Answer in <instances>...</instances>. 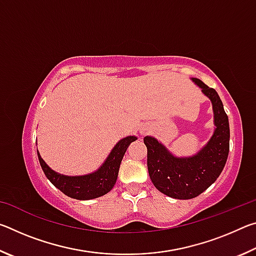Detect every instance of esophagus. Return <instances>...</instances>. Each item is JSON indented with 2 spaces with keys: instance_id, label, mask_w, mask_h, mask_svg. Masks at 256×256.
<instances>
[{
  "instance_id": "34e87169",
  "label": "esophagus",
  "mask_w": 256,
  "mask_h": 256,
  "mask_svg": "<svg viewBox=\"0 0 256 256\" xmlns=\"http://www.w3.org/2000/svg\"><path fill=\"white\" fill-rule=\"evenodd\" d=\"M149 131H150V128L148 126V125H144V126L140 128V133L141 134H146V132H149Z\"/></svg>"
}]
</instances>
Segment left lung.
<instances>
[{"label": "left lung", "mask_w": 256, "mask_h": 256, "mask_svg": "<svg viewBox=\"0 0 256 256\" xmlns=\"http://www.w3.org/2000/svg\"><path fill=\"white\" fill-rule=\"evenodd\" d=\"M210 99L214 110V131L210 140L188 157L172 154L162 142L146 136L144 141L148 149V170L154 188L164 196L188 200L196 198L214 184L222 174L229 152L228 116L219 94L200 79L190 78Z\"/></svg>", "instance_id": "8db88e82"}]
</instances>
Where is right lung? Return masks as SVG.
I'll list each match as a JSON object with an SVG mask.
<instances>
[{
    "label": "right lung",
    "mask_w": 256,
    "mask_h": 256,
    "mask_svg": "<svg viewBox=\"0 0 256 256\" xmlns=\"http://www.w3.org/2000/svg\"><path fill=\"white\" fill-rule=\"evenodd\" d=\"M136 138V136H128L120 140L112 149L102 166L86 175L68 176L60 174L52 170L37 150L38 160L47 178L60 192L76 200H92L105 196L114 188L118 176L120 162L126 152L128 146Z\"/></svg>",
    "instance_id": "add662e5"
}]
</instances>
